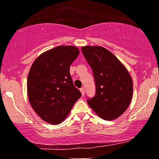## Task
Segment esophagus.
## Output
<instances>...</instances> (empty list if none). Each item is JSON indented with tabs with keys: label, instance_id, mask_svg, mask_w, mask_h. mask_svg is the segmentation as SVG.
I'll use <instances>...</instances> for the list:
<instances>
[{
	"label": "esophagus",
	"instance_id": "esophagus-1",
	"mask_svg": "<svg viewBox=\"0 0 159 159\" xmlns=\"http://www.w3.org/2000/svg\"><path fill=\"white\" fill-rule=\"evenodd\" d=\"M80 91H81V94H82V96H84V94H85V89H84V88H81L80 89Z\"/></svg>",
	"mask_w": 159,
	"mask_h": 159
}]
</instances>
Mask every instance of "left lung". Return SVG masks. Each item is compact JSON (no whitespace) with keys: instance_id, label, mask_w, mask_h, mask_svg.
Segmentation results:
<instances>
[{"instance_id":"8db88e82","label":"left lung","mask_w":159,"mask_h":159,"mask_svg":"<svg viewBox=\"0 0 159 159\" xmlns=\"http://www.w3.org/2000/svg\"><path fill=\"white\" fill-rule=\"evenodd\" d=\"M82 53L92 67L96 86L89 107L102 119L111 120L122 115L130 105L133 82L124 65L102 46H82Z\"/></svg>"}]
</instances>
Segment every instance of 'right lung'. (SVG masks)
<instances>
[{
	"label": "right lung",
	"mask_w": 159,
	"mask_h": 159,
	"mask_svg": "<svg viewBox=\"0 0 159 159\" xmlns=\"http://www.w3.org/2000/svg\"><path fill=\"white\" fill-rule=\"evenodd\" d=\"M79 53L75 46H57L41 54L32 65L27 95L32 107L44 121L60 124L81 97L70 74V65Z\"/></svg>",
	"instance_id": "obj_1"
}]
</instances>
